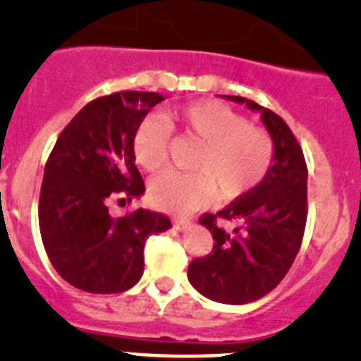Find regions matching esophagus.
<instances>
[{
    "instance_id": "esophagus-1",
    "label": "esophagus",
    "mask_w": 361,
    "mask_h": 361,
    "mask_svg": "<svg viewBox=\"0 0 361 361\" xmlns=\"http://www.w3.org/2000/svg\"><path fill=\"white\" fill-rule=\"evenodd\" d=\"M173 225L174 228H178V231H183V228H187L188 225H190V221L185 220V218H174Z\"/></svg>"
}]
</instances>
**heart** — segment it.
<instances>
[{"label":"heart","mask_w":361,"mask_h":361,"mask_svg":"<svg viewBox=\"0 0 361 361\" xmlns=\"http://www.w3.org/2000/svg\"><path fill=\"white\" fill-rule=\"evenodd\" d=\"M171 130L199 143L190 160L192 173H166L150 185L159 209L185 214L216 197L234 201L255 190L274 160V141L265 129L216 101H195L148 116L133 140L134 157L148 173H160L169 162Z\"/></svg>","instance_id":"1"}]
</instances>
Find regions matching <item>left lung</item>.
I'll list each match as a JSON object with an SVG mask.
<instances>
[{
  "label": "left lung",
  "mask_w": 361,
  "mask_h": 361,
  "mask_svg": "<svg viewBox=\"0 0 361 361\" xmlns=\"http://www.w3.org/2000/svg\"><path fill=\"white\" fill-rule=\"evenodd\" d=\"M260 113L274 141V164L255 190L199 221L213 235L209 255L188 265V281L214 302L248 304L276 288L300 250L307 220V166L288 123L255 101L227 96ZM235 224L225 229L217 220Z\"/></svg>",
  "instance_id": "8db88e82"
}]
</instances>
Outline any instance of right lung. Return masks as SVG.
<instances>
[{"instance_id":"add662e5","label":"right lung","mask_w":361,"mask_h":361,"mask_svg":"<svg viewBox=\"0 0 361 361\" xmlns=\"http://www.w3.org/2000/svg\"><path fill=\"white\" fill-rule=\"evenodd\" d=\"M162 94L122 90L82 108L57 137L43 173L42 241L61 278L89 293L133 288L145 271V243L171 228L162 213L140 207L113 218L110 204L145 192L134 164L137 126Z\"/></svg>"}]
</instances>
